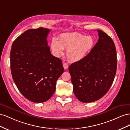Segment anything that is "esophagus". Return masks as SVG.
Instances as JSON below:
<instances>
[{
    "label": "esophagus",
    "mask_w": 130,
    "mask_h": 130,
    "mask_svg": "<svg viewBox=\"0 0 130 130\" xmlns=\"http://www.w3.org/2000/svg\"><path fill=\"white\" fill-rule=\"evenodd\" d=\"M68 64H67V63L66 62H64L63 63V67H64V69H67L68 68Z\"/></svg>",
    "instance_id": "esophagus-1"
}]
</instances>
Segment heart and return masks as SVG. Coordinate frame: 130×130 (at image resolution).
<instances>
[{"label": "heart", "mask_w": 130, "mask_h": 130, "mask_svg": "<svg viewBox=\"0 0 130 130\" xmlns=\"http://www.w3.org/2000/svg\"><path fill=\"white\" fill-rule=\"evenodd\" d=\"M94 40L90 36H84L77 32L61 34L59 41L52 40L51 47L55 56L59 57L67 51L66 57L71 62L79 61L86 57L94 46Z\"/></svg>", "instance_id": "1"}]
</instances>
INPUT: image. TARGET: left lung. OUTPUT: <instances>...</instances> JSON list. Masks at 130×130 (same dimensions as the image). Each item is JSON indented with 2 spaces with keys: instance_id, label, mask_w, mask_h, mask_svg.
<instances>
[{
  "instance_id": "1",
  "label": "left lung",
  "mask_w": 130,
  "mask_h": 130,
  "mask_svg": "<svg viewBox=\"0 0 130 130\" xmlns=\"http://www.w3.org/2000/svg\"><path fill=\"white\" fill-rule=\"evenodd\" d=\"M98 31L99 39L90 52L69 68L73 93L84 103L103 97L112 86L117 71V51L113 41L106 32Z\"/></svg>"
}]
</instances>
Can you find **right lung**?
Segmentation results:
<instances>
[{
  "label": "right lung",
  "instance_id": "right-lung-1",
  "mask_svg": "<svg viewBox=\"0 0 130 130\" xmlns=\"http://www.w3.org/2000/svg\"><path fill=\"white\" fill-rule=\"evenodd\" d=\"M50 30L40 27L24 31L14 41L10 52L12 78L21 93L41 103L54 94L64 69L61 60L52 55L47 37Z\"/></svg>",
  "mask_w": 130,
  "mask_h": 130
}]
</instances>
